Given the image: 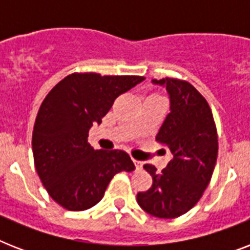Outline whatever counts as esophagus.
Masks as SVG:
<instances>
[{
  "label": "esophagus",
  "mask_w": 250,
  "mask_h": 250,
  "mask_svg": "<svg viewBox=\"0 0 250 250\" xmlns=\"http://www.w3.org/2000/svg\"><path fill=\"white\" fill-rule=\"evenodd\" d=\"M132 161H133V164H135V166H136L137 170H141V168H143V164H141L140 161L133 160V158H132Z\"/></svg>",
  "instance_id": "esophagus-1"
}]
</instances>
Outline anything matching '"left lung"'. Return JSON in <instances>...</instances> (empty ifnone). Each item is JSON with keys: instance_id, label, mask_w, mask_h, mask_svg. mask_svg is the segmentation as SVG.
<instances>
[{"instance_id": "left-lung-1", "label": "left lung", "mask_w": 250, "mask_h": 250, "mask_svg": "<svg viewBox=\"0 0 250 250\" xmlns=\"http://www.w3.org/2000/svg\"><path fill=\"white\" fill-rule=\"evenodd\" d=\"M152 83L166 86L170 96L171 111L156 140L172 157L161 172L144 165L153 184L137 193V204L153 217L171 219L192 209L209 186L218 156L217 127L209 104L192 84L171 78Z\"/></svg>"}]
</instances>
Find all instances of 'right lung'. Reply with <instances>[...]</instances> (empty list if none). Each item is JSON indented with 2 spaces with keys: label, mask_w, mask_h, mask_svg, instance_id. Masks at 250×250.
Wrapping results in <instances>:
<instances>
[{
  "label": "right lung",
  "mask_w": 250,
  "mask_h": 250,
  "mask_svg": "<svg viewBox=\"0 0 250 250\" xmlns=\"http://www.w3.org/2000/svg\"><path fill=\"white\" fill-rule=\"evenodd\" d=\"M144 79L75 72L45 97L33 127V161L45 189L62 208L89 209L101 201L114 175L135 170L123 150H94L88 132L101 123L118 96Z\"/></svg>",
  "instance_id": "add662e5"
}]
</instances>
